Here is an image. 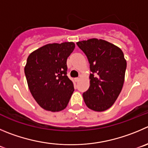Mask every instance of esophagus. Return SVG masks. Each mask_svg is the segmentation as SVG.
<instances>
[{"label":"esophagus","instance_id":"esophagus-1","mask_svg":"<svg viewBox=\"0 0 148 148\" xmlns=\"http://www.w3.org/2000/svg\"><path fill=\"white\" fill-rule=\"evenodd\" d=\"M79 80H80L79 78H75V82H76V83H78V81H79Z\"/></svg>","mask_w":148,"mask_h":148}]
</instances>
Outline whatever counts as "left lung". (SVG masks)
<instances>
[{"mask_svg": "<svg viewBox=\"0 0 148 148\" xmlns=\"http://www.w3.org/2000/svg\"><path fill=\"white\" fill-rule=\"evenodd\" d=\"M90 64V86L83 94L84 102L94 111L110 108L124 83L126 61L123 51L104 40L88 39L77 43Z\"/></svg>", "mask_w": 148, "mask_h": 148, "instance_id": "8db88e82", "label": "left lung"}]
</instances>
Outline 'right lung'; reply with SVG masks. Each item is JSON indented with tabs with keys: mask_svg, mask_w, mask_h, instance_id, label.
<instances>
[{
	"mask_svg": "<svg viewBox=\"0 0 148 148\" xmlns=\"http://www.w3.org/2000/svg\"><path fill=\"white\" fill-rule=\"evenodd\" d=\"M74 49L73 42L50 43L31 53L27 60L25 73L28 87L44 110H62L70 101L74 86L67 75V60Z\"/></svg>",
	"mask_w": 148,
	"mask_h": 148,
	"instance_id": "obj_1",
	"label": "right lung"
}]
</instances>
